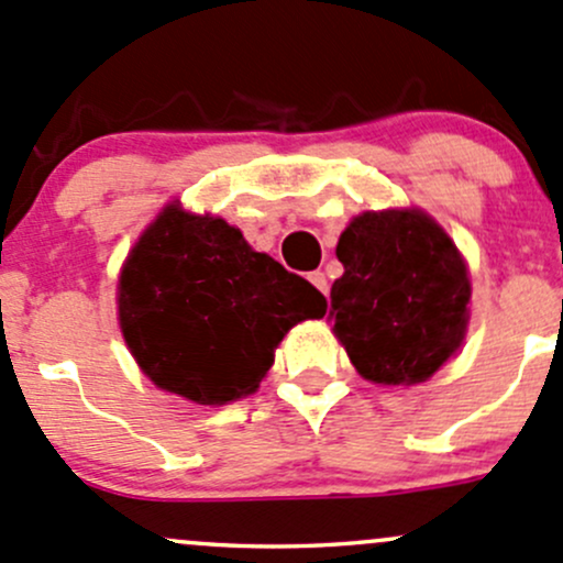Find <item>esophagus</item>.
<instances>
[{"instance_id":"34e87169","label":"esophagus","mask_w":563,"mask_h":563,"mask_svg":"<svg viewBox=\"0 0 563 563\" xmlns=\"http://www.w3.org/2000/svg\"><path fill=\"white\" fill-rule=\"evenodd\" d=\"M307 280H310L312 286H316L321 294H329V280H327V275H323L321 269L310 272V275H307Z\"/></svg>"}]
</instances>
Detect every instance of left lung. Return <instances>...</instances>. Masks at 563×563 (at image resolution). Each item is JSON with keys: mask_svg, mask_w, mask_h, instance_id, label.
<instances>
[{"mask_svg": "<svg viewBox=\"0 0 563 563\" xmlns=\"http://www.w3.org/2000/svg\"><path fill=\"white\" fill-rule=\"evenodd\" d=\"M334 334L366 380L410 386L434 375L466 331L470 277L451 236L418 210L364 212L336 242Z\"/></svg>", "mask_w": 563, "mask_h": 563, "instance_id": "8db88e82", "label": "left lung"}]
</instances>
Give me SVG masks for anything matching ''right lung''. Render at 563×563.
Instances as JSON below:
<instances>
[{
	"mask_svg": "<svg viewBox=\"0 0 563 563\" xmlns=\"http://www.w3.org/2000/svg\"><path fill=\"white\" fill-rule=\"evenodd\" d=\"M327 297L221 218L169 205L140 236L118 280L126 345L158 388L197 405L253 394L277 342Z\"/></svg>",
	"mask_w": 563,
	"mask_h": 563,
	"instance_id": "obj_1",
	"label": "right lung"
}]
</instances>
